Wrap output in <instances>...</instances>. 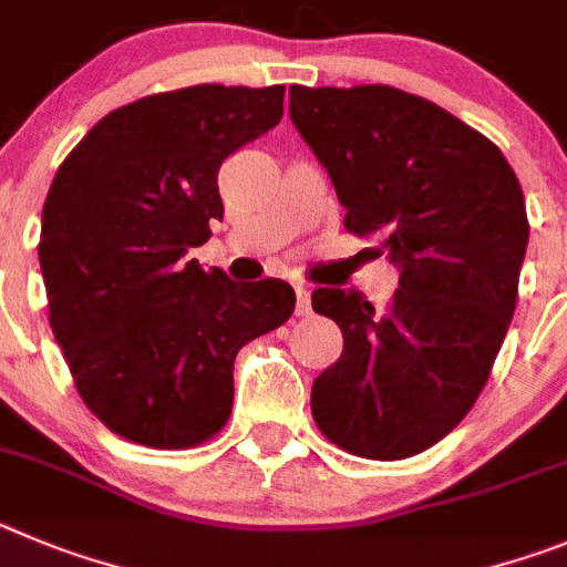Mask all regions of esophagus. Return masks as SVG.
I'll return each instance as SVG.
<instances>
[{
  "mask_svg": "<svg viewBox=\"0 0 567 567\" xmlns=\"http://www.w3.org/2000/svg\"><path fill=\"white\" fill-rule=\"evenodd\" d=\"M296 290V316H310V288L293 285Z\"/></svg>",
  "mask_w": 567,
  "mask_h": 567,
  "instance_id": "obj_1",
  "label": "esophagus"
}]
</instances>
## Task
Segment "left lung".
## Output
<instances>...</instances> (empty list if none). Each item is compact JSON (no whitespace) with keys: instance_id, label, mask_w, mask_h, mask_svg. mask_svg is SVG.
<instances>
[{"instance_id":"8db88e82","label":"left lung","mask_w":567,"mask_h":567,"mask_svg":"<svg viewBox=\"0 0 567 567\" xmlns=\"http://www.w3.org/2000/svg\"><path fill=\"white\" fill-rule=\"evenodd\" d=\"M290 118L328 169L344 228L401 268L390 308L316 288L344 350L310 410L367 461H404L455 430L483 392L517 305L528 246L523 188L503 152L421 95L386 84L290 86Z\"/></svg>"}]
</instances>
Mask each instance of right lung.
<instances>
[{"label": "right lung", "mask_w": 567, "mask_h": 567, "mask_svg": "<svg viewBox=\"0 0 567 567\" xmlns=\"http://www.w3.org/2000/svg\"><path fill=\"white\" fill-rule=\"evenodd\" d=\"M282 84L146 95L55 172L39 237L50 328L86 410L126 441H212L231 415L237 350L293 313L288 282L183 262L223 220L220 163L282 121Z\"/></svg>", "instance_id": "1"}]
</instances>
